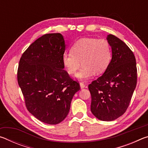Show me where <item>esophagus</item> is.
Masks as SVG:
<instances>
[{"mask_svg": "<svg viewBox=\"0 0 148 148\" xmlns=\"http://www.w3.org/2000/svg\"><path fill=\"white\" fill-rule=\"evenodd\" d=\"M79 85H80V87H81V89H83V88H84L85 87H86V85H85L84 82H80Z\"/></svg>", "mask_w": 148, "mask_h": 148, "instance_id": "esophagus-1", "label": "esophagus"}]
</instances>
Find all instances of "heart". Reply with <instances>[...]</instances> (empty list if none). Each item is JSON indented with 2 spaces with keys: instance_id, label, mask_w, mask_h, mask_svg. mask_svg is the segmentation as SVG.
Here are the masks:
<instances>
[{
  "instance_id": "heart-1",
  "label": "heart",
  "mask_w": 148,
  "mask_h": 148,
  "mask_svg": "<svg viewBox=\"0 0 148 148\" xmlns=\"http://www.w3.org/2000/svg\"><path fill=\"white\" fill-rule=\"evenodd\" d=\"M111 59V48L106 40L83 38L72 44L71 52L62 55V61L66 71L71 75L76 73L82 63L83 66L77 77L79 79H89L95 73H104Z\"/></svg>"
}]
</instances>
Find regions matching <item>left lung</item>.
<instances>
[{
    "instance_id": "obj_1",
    "label": "left lung",
    "mask_w": 148,
    "mask_h": 148,
    "mask_svg": "<svg viewBox=\"0 0 148 148\" xmlns=\"http://www.w3.org/2000/svg\"><path fill=\"white\" fill-rule=\"evenodd\" d=\"M107 40L112 47L111 62L88 88L92 114L102 121H113L128 108L136 86L137 69L133 52L124 42L113 34Z\"/></svg>"
}]
</instances>
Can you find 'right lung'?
Segmentation results:
<instances>
[{"instance_id": "obj_1", "label": "right lung", "mask_w": 148, "mask_h": 148, "mask_svg": "<svg viewBox=\"0 0 148 148\" xmlns=\"http://www.w3.org/2000/svg\"><path fill=\"white\" fill-rule=\"evenodd\" d=\"M64 40L60 33L44 34L22 54L17 82L27 109L42 122L61 123L67 116L73 96L80 89L64 71Z\"/></svg>"}]
</instances>
